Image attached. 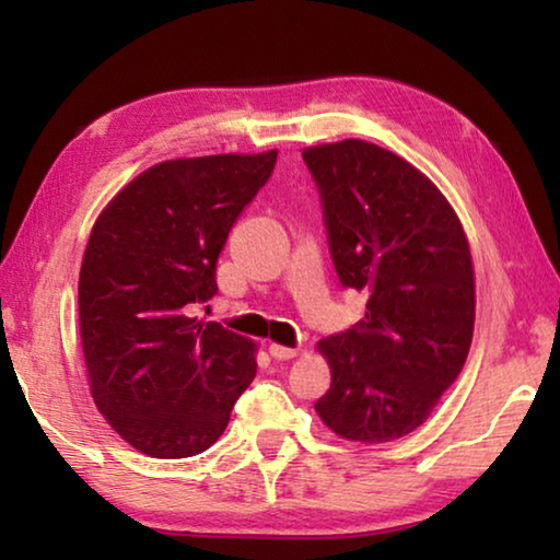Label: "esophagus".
I'll list each match as a JSON object with an SVG mask.
<instances>
[{
    "mask_svg": "<svg viewBox=\"0 0 560 560\" xmlns=\"http://www.w3.org/2000/svg\"><path fill=\"white\" fill-rule=\"evenodd\" d=\"M269 353H271V358H277V360H291L293 355L299 353V350H296V348L279 346V343H271V346H269Z\"/></svg>",
    "mask_w": 560,
    "mask_h": 560,
    "instance_id": "1",
    "label": "esophagus"
}]
</instances>
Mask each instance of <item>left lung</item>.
<instances>
[{
  "instance_id": "left-lung-1",
  "label": "left lung",
  "mask_w": 560,
  "mask_h": 560,
  "mask_svg": "<svg viewBox=\"0 0 560 560\" xmlns=\"http://www.w3.org/2000/svg\"><path fill=\"white\" fill-rule=\"evenodd\" d=\"M328 252L365 318L320 340L330 387L316 412L353 442H390L428 420L474 334V269L457 214L390 150L343 140L303 150Z\"/></svg>"
}]
</instances>
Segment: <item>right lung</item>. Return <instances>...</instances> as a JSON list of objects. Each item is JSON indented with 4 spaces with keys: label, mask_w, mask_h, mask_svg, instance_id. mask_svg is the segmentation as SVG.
Masks as SVG:
<instances>
[{
    "label": "right lung",
    "mask_w": 560,
    "mask_h": 560,
    "mask_svg": "<svg viewBox=\"0 0 560 560\" xmlns=\"http://www.w3.org/2000/svg\"><path fill=\"white\" fill-rule=\"evenodd\" d=\"M277 155L167 160L93 224L79 279L91 393L110 428L150 457L212 447L257 375L252 340L192 308L217 293L226 236Z\"/></svg>",
    "instance_id": "add662e5"
}]
</instances>
